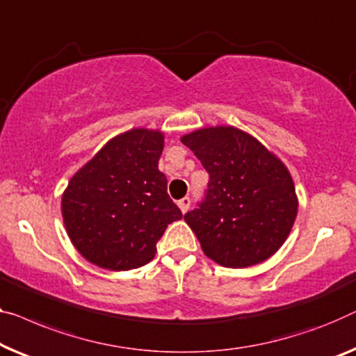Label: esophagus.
<instances>
[{"instance_id": "obj_1", "label": "esophagus", "mask_w": 356, "mask_h": 356, "mask_svg": "<svg viewBox=\"0 0 356 356\" xmlns=\"http://www.w3.org/2000/svg\"><path fill=\"white\" fill-rule=\"evenodd\" d=\"M190 203H192V201H190V198L188 196H185V198H182V200H179V203H177V206H179V209L182 211V214H185V212L188 211V208H190Z\"/></svg>"}]
</instances>
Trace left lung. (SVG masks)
I'll use <instances>...</instances> for the list:
<instances>
[{
  "label": "left lung",
  "instance_id": "left-lung-1",
  "mask_svg": "<svg viewBox=\"0 0 356 356\" xmlns=\"http://www.w3.org/2000/svg\"><path fill=\"white\" fill-rule=\"evenodd\" d=\"M180 140L209 174L204 201L184 216L203 252L229 268L272 257L289 236L299 206L284 163L235 126L201 127Z\"/></svg>",
  "mask_w": 356,
  "mask_h": 356
}]
</instances>
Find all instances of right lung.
Masks as SVG:
<instances>
[{
  "instance_id": "add662e5",
  "label": "right lung",
  "mask_w": 356,
  "mask_h": 356,
  "mask_svg": "<svg viewBox=\"0 0 356 356\" xmlns=\"http://www.w3.org/2000/svg\"><path fill=\"white\" fill-rule=\"evenodd\" d=\"M164 134L134 127L110 139L62 195L67 235L88 262L124 272L155 257L156 243L182 212L158 169Z\"/></svg>"
}]
</instances>
